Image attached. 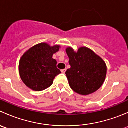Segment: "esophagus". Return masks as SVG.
Segmentation results:
<instances>
[{
	"instance_id": "obj_1",
	"label": "esophagus",
	"mask_w": 128,
	"mask_h": 128,
	"mask_svg": "<svg viewBox=\"0 0 128 128\" xmlns=\"http://www.w3.org/2000/svg\"><path fill=\"white\" fill-rule=\"evenodd\" d=\"M66 71V69H62L61 70V72L63 74L65 73Z\"/></svg>"
}]
</instances>
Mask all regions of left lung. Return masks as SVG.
<instances>
[{"label":"left lung","instance_id":"left-lung-1","mask_svg":"<svg viewBox=\"0 0 128 128\" xmlns=\"http://www.w3.org/2000/svg\"><path fill=\"white\" fill-rule=\"evenodd\" d=\"M70 69L66 72L69 84L75 92L87 95L95 92L104 84L106 75L104 60L92 50L81 47L77 52L68 48Z\"/></svg>","mask_w":128,"mask_h":128}]
</instances>
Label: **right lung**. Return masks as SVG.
<instances>
[{"instance_id": "right-lung-1", "label": "right lung", "mask_w": 128, "mask_h": 128, "mask_svg": "<svg viewBox=\"0 0 128 128\" xmlns=\"http://www.w3.org/2000/svg\"><path fill=\"white\" fill-rule=\"evenodd\" d=\"M60 46H50L41 42L33 46L22 56L19 73L24 83L34 91L50 87L56 76L61 73L57 68L56 60L52 58Z\"/></svg>"}]
</instances>
